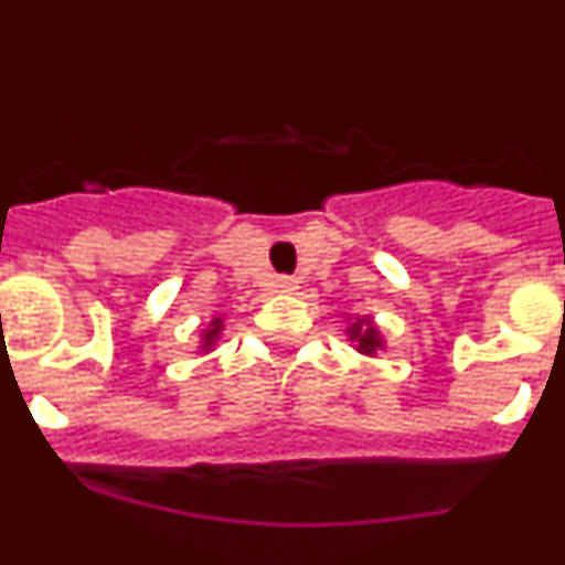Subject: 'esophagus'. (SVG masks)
I'll return each mask as SVG.
<instances>
[{
    "label": "esophagus",
    "mask_w": 565,
    "mask_h": 565,
    "mask_svg": "<svg viewBox=\"0 0 565 565\" xmlns=\"http://www.w3.org/2000/svg\"><path fill=\"white\" fill-rule=\"evenodd\" d=\"M274 286H277V291H282V294H294L299 288V282L294 277H279Z\"/></svg>",
    "instance_id": "obj_1"
}]
</instances>
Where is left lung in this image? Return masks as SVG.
I'll list each match as a JSON object with an SVG mask.
<instances>
[{
	"label": "left lung",
	"instance_id": "obj_1",
	"mask_svg": "<svg viewBox=\"0 0 565 565\" xmlns=\"http://www.w3.org/2000/svg\"><path fill=\"white\" fill-rule=\"evenodd\" d=\"M348 337H351V342H356V351L364 353V356H373L379 348H384L382 333L373 326L371 317H359L356 322L348 328Z\"/></svg>",
	"mask_w": 565,
	"mask_h": 565
}]
</instances>
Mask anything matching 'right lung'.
<instances>
[{
	"mask_svg": "<svg viewBox=\"0 0 565 565\" xmlns=\"http://www.w3.org/2000/svg\"><path fill=\"white\" fill-rule=\"evenodd\" d=\"M221 331H223V319H214L212 326H209L206 331H203V337H201L203 351H212V344L217 342V337H221Z\"/></svg>",
	"mask_w": 565,
	"mask_h": 565,
	"instance_id": "1",
	"label": "right lung"
}]
</instances>
